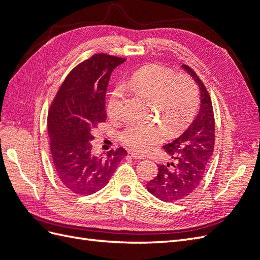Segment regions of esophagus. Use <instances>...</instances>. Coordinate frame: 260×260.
<instances>
[{
	"label": "esophagus",
	"instance_id": "34e87169",
	"mask_svg": "<svg viewBox=\"0 0 260 260\" xmlns=\"http://www.w3.org/2000/svg\"><path fill=\"white\" fill-rule=\"evenodd\" d=\"M129 154H130L135 159H144V155H141V154L136 153V152H129Z\"/></svg>",
	"mask_w": 260,
	"mask_h": 260
}]
</instances>
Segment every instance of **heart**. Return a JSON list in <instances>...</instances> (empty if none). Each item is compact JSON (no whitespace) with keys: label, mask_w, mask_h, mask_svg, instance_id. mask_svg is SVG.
Here are the masks:
<instances>
[{"label":"heart","mask_w":260,"mask_h":260,"mask_svg":"<svg viewBox=\"0 0 260 260\" xmlns=\"http://www.w3.org/2000/svg\"><path fill=\"white\" fill-rule=\"evenodd\" d=\"M125 84L154 100L157 113L170 131H177L190 122L199 108V91L193 79L177 76L174 70L161 65L151 64L133 73ZM121 86H117L109 95L107 114L119 115ZM166 137V129L158 122L130 120L120 133L123 144L137 152H146Z\"/></svg>","instance_id":"heart-1"}]
</instances>
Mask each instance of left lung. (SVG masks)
<instances>
[{
	"instance_id": "1",
	"label": "left lung",
	"mask_w": 260,
	"mask_h": 260,
	"mask_svg": "<svg viewBox=\"0 0 260 260\" xmlns=\"http://www.w3.org/2000/svg\"><path fill=\"white\" fill-rule=\"evenodd\" d=\"M181 67L199 84L200 112L182 135L162 146L172 160L159 165L158 174L146 184L149 193L169 203L187 198L200 185L215 145V117L209 93L192 68Z\"/></svg>"
}]
</instances>
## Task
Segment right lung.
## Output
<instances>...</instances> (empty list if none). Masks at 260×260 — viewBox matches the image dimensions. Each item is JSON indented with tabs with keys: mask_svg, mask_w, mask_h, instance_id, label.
Returning a JSON list of instances; mask_svg holds the SVG:
<instances>
[{
	"mask_svg": "<svg viewBox=\"0 0 260 260\" xmlns=\"http://www.w3.org/2000/svg\"><path fill=\"white\" fill-rule=\"evenodd\" d=\"M124 58L95 54L68 74L48 116L55 172L68 191L90 195L100 191L127 155L124 148L105 157L93 154L92 129L106 120L105 95L113 70Z\"/></svg>",
	"mask_w": 260,
	"mask_h": 260,
	"instance_id": "1",
	"label": "right lung"
}]
</instances>
